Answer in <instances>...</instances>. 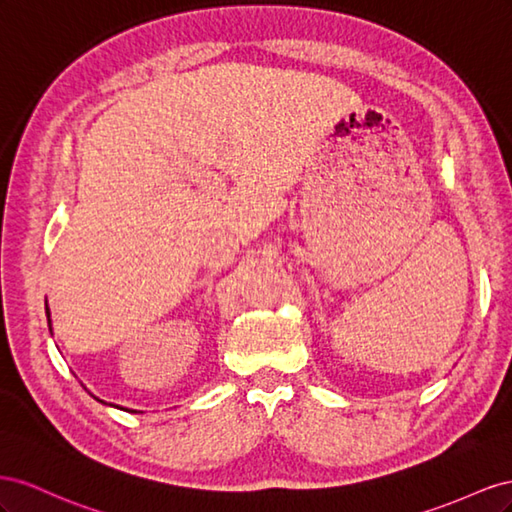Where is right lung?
Returning a JSON list of instances; mask_svg holds the SVG:
<instances>
[{
    "label": "right lung",
    "instance_id": "obj_1",
    "mask_svg": "<svg viewBox=\"0 0 512 512\" xmlns=\"http://www.w3.org/2000/svg\"><path fill=\"white\" fill-rule=\"evenodd\" d=\"M47 317H49V309H47Z\"/></svg>",
    "mask_w": 512,
    "mask_h": 512
}]
</instances>
